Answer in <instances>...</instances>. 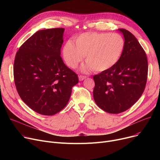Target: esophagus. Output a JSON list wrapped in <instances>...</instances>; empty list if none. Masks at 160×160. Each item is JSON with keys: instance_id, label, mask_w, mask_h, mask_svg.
<instances>
[{"instance_id": "1", "label": "esophagus", "mask_w": 160, "mask_h": 160, "mask_svg": "<svg viewBox=\"0 0 160 160\" xmlns=\"http://www.w3.org/2000/svg\"><path fill=\"white\" fill-rule=\"evenodd\" d=\"M78 78H79V80L82 81V80H84V79H86L87 78V77H86V76H83V75H80L79 77H78Z\"/></svg>"}]
</instances>
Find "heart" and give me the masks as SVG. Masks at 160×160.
I'll list each match as a JSON object with an SVG mask.
<instances>
[{"mask_svg":"<svg viewBox=\"0 0 160 160\" xmlns=\"http://www.w3.org/2000/svg\"><path fill=\"white\" fill-rule=\"evenodd\" d=\"M65 43L63 54L66 64L76 68L86 56L83 71L102 72L110 69L119 62L125 48L123 37L116 33L86 32Z\"/></svg>","mask_w":160,"mask_h":160,"instance_id":"1","label":"heart"}]
</instances>
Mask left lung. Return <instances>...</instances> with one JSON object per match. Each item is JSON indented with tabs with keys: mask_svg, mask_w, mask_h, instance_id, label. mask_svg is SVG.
<instances>
[{
	"mask_svg": "<svg viewBox=\"0 0 160 160\" xmlns=\"http://www.w3.org/2000/svg\"><path fill=\"white\" fill-rule=\"evenodd\" d=\"M125 41L124 52L113 68L93 77V98L102 110L113 114L132 107L145 90L148 61L145 50L131 32L121 28Z\"/></svg>",
	"mask_w": 160,
	"mask_h": 160,
	"instance_id": "obj_1",
	"label": "left lung"
}]
</instances>
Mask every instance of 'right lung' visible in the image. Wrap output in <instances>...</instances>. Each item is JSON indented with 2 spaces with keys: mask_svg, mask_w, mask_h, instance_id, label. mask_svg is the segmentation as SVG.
<instances>
[{
  "mask_svg": "<svg viewBox=\"0 0 160 160\" xmlns=\"http://www.w3.org/2000/svg\"><path fill=\"white\" fill-rule=\"evenodd\" d=\"M65 29L36 32L16 53L13 77L22 101L34 112L53 115L68 103L77 74L63 62L61 47Z\"/></svg>",
  "mask_w": 160,
  "mask_h": 160,
  "instance_id": "1",
  "label": "right lung"
}]
</instances>
